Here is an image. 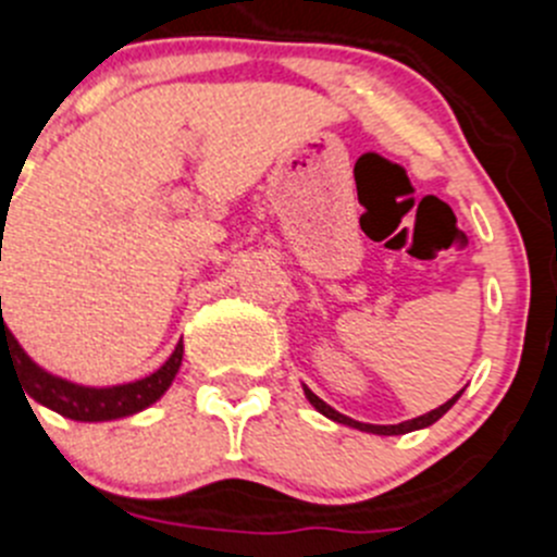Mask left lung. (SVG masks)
Returning a JSON list of instances; mask_svg holds the SVG:
<instances>
[{
  "mask_svg": "<svg viewBox=\"0 0 557 557\" xmlns=\"http://www.w3.org/2000/svg\"><path fill=\"white\" fill-rule=\"evenodd\" d=\"M461 393H465V389H459V393H456V396L450 398V401H445L443 407L431 409L429 414H420V418L404 420V423H396V425H373V423H360V420H351V418H346V414H341V412H337V409H332L330 404H326V401H321V398L315 396L313 389H308V387H305V396H308V401L313 404V407L319 409V412L324 414V418L335 420V423H343V425H351V429L368 431V434H382V436H393V434H409V431H418V429H425V425L436 423V420L443 418V414L448 412V409L454 407L456 401H459V396H461Z\"/></svg>",
  "mask_w": 557,
  "mask_h": 557,
  "instance_id": "1",
  "label": "left lung"
}]
</instances>
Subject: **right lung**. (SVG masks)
I'll return each mask as SVG.
<instances>
[{"label":"right lung","instance_id":"obj_1","mask_svg":"<svg viewBox=\"0 0 557 557\" xmlns=\"http://www.w3.org/2000/svg\"><path fill=\"white\" fill-rule=\"evenodd\" d=\"M181 360H184V341L175 346L170 360L159 371L150 373V376L128 384H114V387H85V384L67 382V379H60L54 373L44 371L40 366H35L27 357V351L18 346L13 332L8 330L4 319H0V366L2 362L13 366L29 398L54 409L62 418L82 420V423H101V420H117L128 418L134 412H143L145 407L156 404L168 393L175 373H178Z\"/></svg>","mask_w":557,"mask_h":557}]
</instances>
